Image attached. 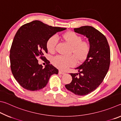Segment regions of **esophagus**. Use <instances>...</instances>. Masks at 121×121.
<instances>
[{
    "label": "esophagus",
    "mask_w": 121,
    "mask_h": 121,
    "mask_svg": "<svg viewBox=\"0 0 121 121\" xmlns=\"http://www.w3.org/2000/svg\"><path fill=\"white\" fill-rule=\"evenodd\" d=\"M59 74L64 75V74H65V73L63 72V71H60V70H59Z\"/></svg>",
    "instance_id": "esophagus-1"
}]
</instances>
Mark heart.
<instances>
[{
    "label": "heart",
    "instance_id": "1",
    "mask_svg": "<svg viewBox=\"0 0 121 121\" xmlns=\"http://www.w3.org/2000/svg\"><path fill=\"white\" fill-rule=\"evenodd\" d=\"M62 38L71 46L70 54L73 56L65 57L58 56L52 60V63L56 68L65 70L68 67H73L76 62L81 63L86 60L90 52L89 43L82 40V37L73 31H67L62 35ZM58 39L56 36L49 37L46 43V48L48 52H54Z\"/></svg>",
    "mask_w": 121,
    "mask_h": 121
}]
</instances>
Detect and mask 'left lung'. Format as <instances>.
<instances>
[{
  "instance_id": "left-lung-1",
  "label": "left lung",
  "mask_w": 121,
  "mask_h": 121,
  "mask_svg": "<svg viewBox=\"0 0 121 121\" xmlns=\"http://www.w3.org/2000/svg\"><path fill=\"white\" fill-rule=\"evenodd\" d=\"M89 39L90 52L87 58L77 69L78 73H70L72 81L65 85L67 90L78 95H86L97 89L109 70L110 52L106 37L91 26L73 29Z\"/></svg>"
}]
</instances>
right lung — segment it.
<instances>
[{
  "label": "right lung",
  "instance_id": "add662e5",
  "mask_svg": "<svg viewBox=\"0 0 121 121\" xmlns=\"http://www.w3.org/2000/svg\"><path fill=\"white\" fill-rule=\"evenodd\" d=\"M66 28L53 27L38 20L26 23L16 32L10 50L12 73L22 87L37 91L46 86L51 75L59 71L44 57L48 53L46 43L57 32ZM38 58L47 63L45 68L38 63Z\"/></svg>",
  "mask_w": 121,
  "mask_h": 121
}]
</instances>
